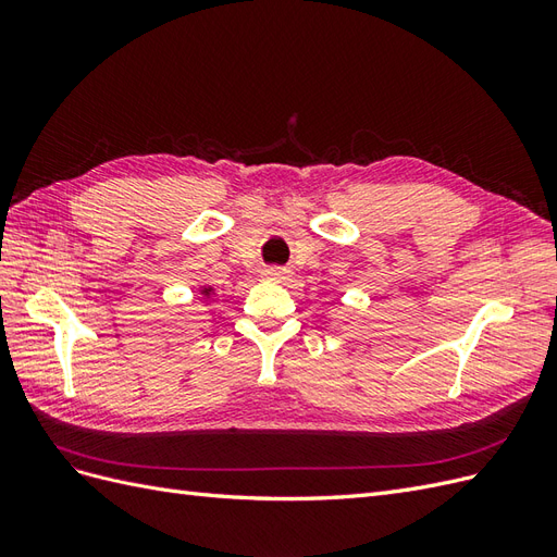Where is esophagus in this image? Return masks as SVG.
Listing matches in <instances>:
<instances>
[{"instance_id":"34e87169","label":"esophagus","mask_w":557,"mask_h":557,"mask_svg":"<svg viewBox=\"0 0 557 557\" xmlns=\"http://www.w3.org/2000/svg\"><path fill=\"white\" fill-rule=\"evenodd\" d=\"M264 278L267 281H274V283H285V281L290 278V272H288V269L272 267V269H267V272H264Z\"/></svg>"}]
</instances>
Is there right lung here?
I'll list each match as a JSON object with an SVG mask.
<instances>
[{
	"label": "right lung",
	"mask_w": 557,
	"mask_h": 557,
	"mask_svg": "<svg viewBox=\"0 0 557 557\" xmlns=\"http://www.w3.org/2000/svg\"><path fill=\"white\" fill-rule=\"evenodd\" d=\"M199 295H201V297H205V299H209L211 295H215V290L211 288V285H205V288H199Z\"/></svg>",
	"instance_id": "add662e5"
}]
</instances>
